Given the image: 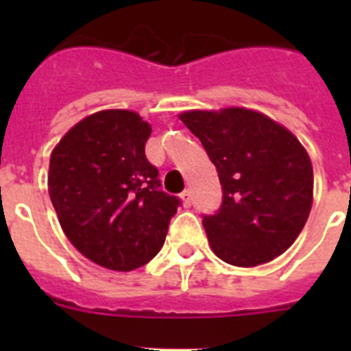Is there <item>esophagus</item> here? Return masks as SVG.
Masks as SVG:
<instances>
[{
	"label": "esophagus",
	"mask_w": 351,
	"mask_h": 351,
	"mask_svg": "<svg viewBox=\"0 0 351 351\" xmlns=\"http://www.w3.org/2000/svg\"><path fill=\"white\" fill-rule=\"evenodd\" d=\"M181 200H182V204H184L186 207H190L191 202H193V195H191V191L190 190L182 191V193H181Z\"/></svg>",
	"instance_id": "obj_1"
}]
</instances>
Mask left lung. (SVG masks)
Instances as JSON below:
<instances>
[{
    "label": "left lung",
    "mask_w": 351,
    "mask_h": 351,
    "mask_svg": "<svg viewBox=\"0 0 351 351\" xmlns=\"http://www.w3.org/2000/svg\"><path fill=\"white\" fill-rule=\"evenodd\" d=\"M221 182L223 204L204 216L210 250L235 267H256L295 243L313 206V165L299 138L251 108L186 110Z\"/></svg>",
    "instance_id": "obj_1"
}]
</instances>
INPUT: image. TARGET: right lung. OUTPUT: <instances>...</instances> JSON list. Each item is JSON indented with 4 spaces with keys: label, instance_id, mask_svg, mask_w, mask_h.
<instances>
[{
    "label": "right lung",
    "instance_id": "1",
    "mask_svg": "<svg viewBox=\"0 0 351 351\" xmlns=\"http://www.w3.org/2000/svg\"><path fill=\"white\" fill-rule=\"evenodd\" d=\"M151 125L107 108L71 126L51 153L49 195L64 235L86 258L128 272L163 247L179 198L158 190L145 158Z\"/></svg>",
    "mask_w": 351,
    "mask_h": 351
}]
</instances>
